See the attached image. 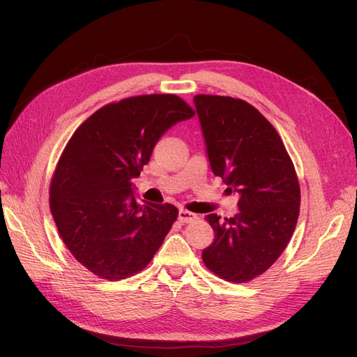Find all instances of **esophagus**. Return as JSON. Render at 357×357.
Masks as SVG:
<instances>
[{
	"label": "esophagus",
	"instance_id": "esophagus-1",
	"mask_svg": "<svg viewBox=\"0 0 357 357\" xmlns=\"http://www.w3.org/2000/svg\"><path fill=\"white\" fill-rule=\"evenodd\" d=\"M195 219H197V214L195 213H190V211L183 210V208L178 211V220L181 223H190V222H193Z\"/></svg>",
	"mask_w": 357,
	"mask_h": 357
}]
</instances>
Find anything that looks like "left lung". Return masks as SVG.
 Instances as JSON below:
<instances>
[{"label": "left lung", "mask_w": 357, "mask_h": 357, "mask_svg": "<svg viewBox=\"0 0 357 357\" xmlns=\"http://www.w3.org/2000/svg\"><path fill=\"white\" fill-rule=\"evenodd\" d=\"M193 102L213 174L240 195L234 218H205L214 241L202 261L226 282H250L277 261L295 231L301 190L294 162L253 105L219 95H195Z\"/></svg>", "instance_id": "obj_1"}]
</instances>
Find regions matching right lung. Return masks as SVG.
<instances>
[{
  "label": "right lung",
  "mask_w": 357,
  "mask_h": 357,
  "mask_svg": "<svg viewBox=\"0 0 357 357\" xmlns=\"http://www.w3.org/2000/svg\"><path fill=\"white\" fill-rule=\"evenodd\" d=\"M193 116L177 95H139L104 105L75 129L52 178L50 211L75 261L95 275L131 277L164 243L178 210L139 204L132 180L159 138Z\"/></svg>",
  "instance_id": "right-lung-1"
}]
</instances>
